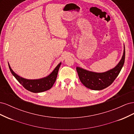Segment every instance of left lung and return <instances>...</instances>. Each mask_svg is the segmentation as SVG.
<instances>
[{"label":"left lung","mask_w":134,"mask_h":134,"mask_svg":"<svg viewBox=\"0 0 134 134\" xmlns=\"http://www.w3.org/2000/svg\"><path fill=\"white\" fill-rule=\"evenodd\" d=\"M125 58V48L124 46V54L119 63L112 69L106 72L98 73L88 71L77 67L79 79L85 87L92 90L99 91L108 87L114 82L122 69Z\"/></svg>","instance_id":"obj_1"}]
</instances>
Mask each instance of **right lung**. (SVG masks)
I'll return each instance as SVG.
<instances>
[{
    "mask_svg": "<svg viewBox=\"0 0 134 134\" xmlns=\"http://www.w3.org/2000/svg\"><path fill=\"white\" fill-rule=\"evenodd\" d=\"M61 64H62L61 63L59 64L58 66L55 68L53 71L48 76L42 79L36 80L26 79L20 77L12 70L9 64L8 65L12 75L15 77V79L18 81L20 84H22V86L24 88L31 92L40 93L47 91L52 88V86L55 82L56 78H57L58 71Z\"/></svg>",
    "mask_w": 134,
    "mask_h": 134,
    "instance_id": "obj_1",
    "label": "right lung"
}]
</instances>
